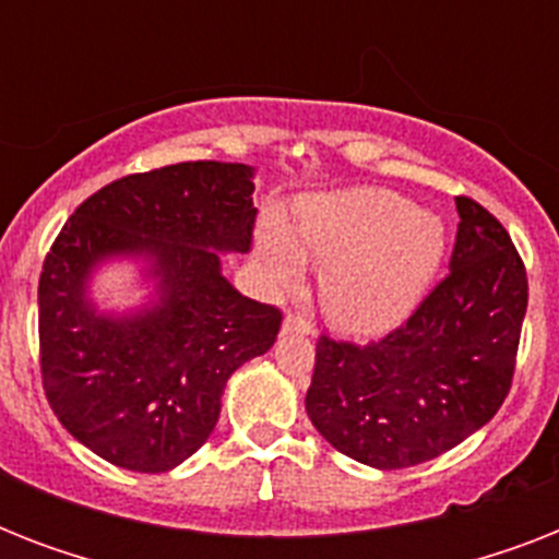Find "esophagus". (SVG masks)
Returning a JSON list of instances; mask_svg holds the SVG:
<instances>
[{
  "instance_id": "34e87169",
  "label": "esophagus",
  "mask_w": 559,
  "mask_h": 559,
  "mask_svg": "<svg viewBox=\"0 0 559 559\" xmlns=\"http://www.w3.org/2000/svg\"><path fill=\"white\" fill-rule=\"evenodd\" d=\"M284 333H301V336H313L316 328L307 322L305 316L287 313V319H284Z\"/></svg>"
}]
</instances>
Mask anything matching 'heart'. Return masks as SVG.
Returning <instances> with one entry per match:
<instances>
[{
    "instance_id": "b5f03b06",
    "label": "heart",
    "mask_w": 559,
    "mask_h": 559,
    "mask_svg": "<svg viewBox=\"0 0 559 559\" xmlns=\"http://www.w3.org/2000/svg\"><path fill=\"white\" fill-rule=\"evenodd\" d=\"M261 258L281 289H296L305 258L324 266L322 305L354 336L397 328L443 261V223L382 188L310 197L298 205L296 237L278 219L261 228Z\"/></svg>"
}]
</instances>
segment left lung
I'll list each match as a JSON object with an SVG mask.
<instances>
[{
    "label": "left lung",
    "instance_id": "8db88e82",
    "mask_svg": "<svg viewBox=\"0 0 559 559\" xmlns=\"http://www.w3.org/2000/svg\"><path fill=\"white\" fill-rule=\"evenodd\" d=\"M450 275L371 345L322 336L305 406L324 441L377 469L432 461L478 432L508 397L528 278L504 226L455 197Z\"/></svg>",
    "mask_w": 559,
    "mask_h": 559
}]
</instances>
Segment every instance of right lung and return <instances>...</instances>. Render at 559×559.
Masks as SVG:
<instances>
[{
    "label": "right lung",
    "mask_w": 559,
    "mask_h": 559,
    "mask_svg": "<svg viewBox=\"0 0 559 559\" xmlns=\"http://www.w3.org/2000/svg\"><path fill=\"white\" fill-rule=\"evenodd\" d=\"M254 168L182 162L81 202L39 275L48 406L109 464L168 473L209 441L228 377L278 336L275 307L240 296L219 254L249 252ZM143 263L152 298L127 314L91 301L94 272Z\"/></svg>",
    "instance_id": "add662e5"
}]
</instances>
